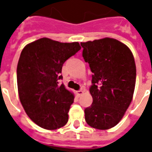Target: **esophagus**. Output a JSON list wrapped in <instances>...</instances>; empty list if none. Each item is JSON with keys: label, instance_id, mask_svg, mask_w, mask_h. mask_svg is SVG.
<instances>
[{"label": "esophagus", "instance_id": "obj_1", "mask_svg": "<svg viewBox=\"0 0 152 152\" xmlns=\"http://www.w3.org/2000/svg\"><path fill=\"white\" fill-rule=\"evenodd\" d=\"M83 90H79L76 91V95H77V96H78V97H80L81 95H83Z\"/></svg>", "mask_w": 152, "mask_h": 152}]
</instances>
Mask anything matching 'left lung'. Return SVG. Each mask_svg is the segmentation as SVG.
<instances>
[{"mask_svg":"<svg viewBox=\"0 0 152 152\" xmlns=\"http://www.w3.org/2000/svg\"><path fill=\"white\" fill-rule=\"evenodd\" d=\"M80 45L93 73V102L84 110L86 122L97 129H109L121 120L132 102L137 76L134 57L127 46L110 38Z\"/></svg>","mask_w":152,"mask_h":152,"instance_id":"8db88e82","label":"left lung"}]
</instances>
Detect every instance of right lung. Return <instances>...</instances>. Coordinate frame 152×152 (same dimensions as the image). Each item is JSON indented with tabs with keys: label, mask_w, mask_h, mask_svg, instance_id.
Listing matches in <instances>:
<instances>
[{
	"label": "right lung",
	"mask_w": 152,
	"mask_h": 152,
	"mask_svg": "<svg viewBox=\"0 0 152 152\" xmlns=\"http://www.w3.org/2000/svg\"><path fill=\"white\" fill-rule=\"evenodd\" d=\"M80 49L76 42L42 38L21 52L16 70L20 100L28 117L40 127L53 130L68 122L74 96L58 80L63 78V64Z\"/></svg>",
	"instance_id": "right-lung-1"
}]
</instances>
